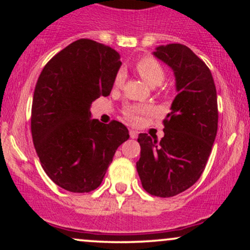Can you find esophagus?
<instances>
[{
    "label": "esophagus",
    "mask_w": 250,
    "mask_h": 250,
    "mask_svg": "<svg viewBox=\"0 0 250 250\" xmlns=\"http://www.w3.org/2000/svg\"><path fill=\"white\" fill-rule=\"evenodd\" d=\"M129 135H130L131 139H136L137 135H139V133H137L136 130H133V129H130V130H129Z\"/></svg>",
    "instance_id": "1"
}]
</instances>
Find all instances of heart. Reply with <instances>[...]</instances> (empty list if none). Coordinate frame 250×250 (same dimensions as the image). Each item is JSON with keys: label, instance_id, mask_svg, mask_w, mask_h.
<instances>
[{"label": "heart", "instance_id": "1", "mask_svg": "<svg viewBox=\"0 0 250 250\" xmlns=\"http://www.w3.org/2000/svg\"><path fill=\"white\" fill-rule=\"evenodd\" d=\"M135 69L151 87L161 84L166 77L165 68L153 56H143L137 60V62L135 63ZM123 81H125V74L119 71L114 79V87L120 88L123 84ZM148 113L149 108L145 105H128L123 110V115L131 123H139L142 120V116Z\"/></svg>", "mask_w": 250, "mask_h": 250}]
</instances>
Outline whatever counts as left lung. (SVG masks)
Wrapping results in <instances>:
<instances>
[{"label":"left lung","mask_w":250,"mask_h":250,"mask_svg":"<svg viewBox=\"0 0 250 250\" xmlns=\"http://www.w3.org/2000/svg\"><path fill=\"white\" fill-rule=\"evenodd\" d=\"M154 55L174 70L177 95L163 120L165 136L139 135L136 169L147 193L171 197L190 188L207 165L219 121L216 88L207 64L186 45H161Z\"/></svg>","instance_id":"left-lung-1"}]
</instances>
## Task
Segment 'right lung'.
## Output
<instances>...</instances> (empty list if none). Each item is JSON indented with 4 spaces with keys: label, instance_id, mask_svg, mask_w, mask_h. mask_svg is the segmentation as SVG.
I'll return each mask as SVG.
<instances>
[{
    "label": "right lung",
    "instance_id": "obj_1",
    "mask_svg": "<svg viewBox=\"0 0 250 250\" xmlns=\"http://www.w3.org/2000/svg\"><path fill=\"white\" fill-rule=\"evenodd\" d=\"M108 45L80 39L44 65L31 105V135L45 174L71 193H89L101 185L128 129L113 120L90 119V104L108 96L121 67Z\"/></svg>",
    "mask_w": 250,
    "mask_h": 250
}]
</instances>
